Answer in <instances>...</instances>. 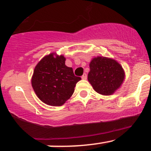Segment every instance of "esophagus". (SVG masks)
<instances>
[{
	"instance_id": "esophagus-1",
	"label": "esophagus",
	"mask_w": 151,
	"mask_h": 151,
	"mask_svg": "<svg viewBox=\"0 0 151 151\" xmlns=\"http://www.w3.org/2000/svg\"><path fill=\"white\" fill-rule=\"evenodd\" d=\"M82 79H83V80H86V79H87V74H86V73L83 74V75L82 76Z\"/></svg>"
}]
</instances>
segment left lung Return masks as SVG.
Here are the masks:
<instances>
[{"label":"left lung","instance_id":"left-lung-1","mask_svg":"<svg viewBox=\"0 0 151 151\" xmlns=\"http://www.w3.org/2000/svg\"><path fill=\"white\" fill-rule=\"evenodd\" d=\"M88 80L95 91L102 95H111L121 86L125 80L122 65L111 58L96 57L92 59Z\"/></svg>","mask_w":151,"mask_h":151}]
</instances>
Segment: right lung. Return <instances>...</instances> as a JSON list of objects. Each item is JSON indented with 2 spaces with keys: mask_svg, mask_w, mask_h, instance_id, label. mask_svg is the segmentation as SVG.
Wrapping results in <instances>:
<instances>
[{
  "mask_svg": "<svg viewBox=\"0 0 151 151\" xmlns=\"http://www.w3.org/2000/svg\"><path fill=\"white\" fill-rule=\"evenodd\" d=\"M65 61L63 55L51 53L37 64L34 70L32 88L37 97L49 105H63L81 80L74 75L72 68L65 65Z\"/></svg>",
  "mask_w": 151,
  "mask_h": 151,
  "instance_id": "add662e5",
  "label": "right lung"
}]
</instances>
